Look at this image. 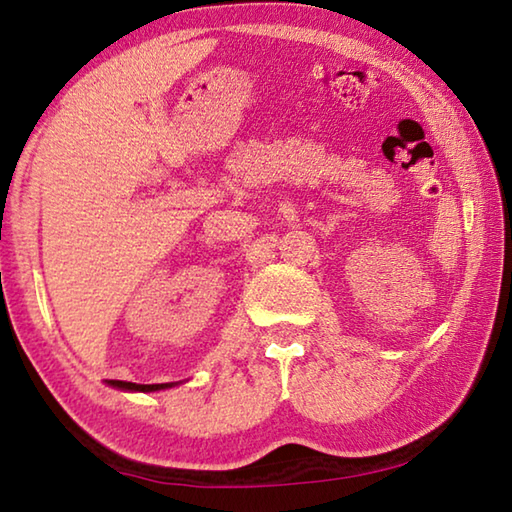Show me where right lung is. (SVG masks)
<instances>
[{"mask_svg": "<svg viewBox=\"0 0 512 512\" xmlns=\"http://www.w3.org/2000/svg\"><path fill=\"white\" fill-rule=\"evenodd\" d=\"M108 384L115 386V388H124V391H142V393L160 391V388L171 386V384H133V381H121V379H110Z\"/></svg>", "mask_w": 512, "mask_h": 512, "instance_id": "add662e5", "label": "right lung"}]
</instances>
